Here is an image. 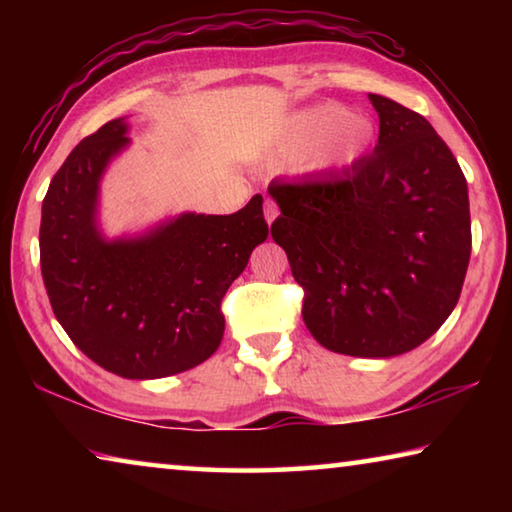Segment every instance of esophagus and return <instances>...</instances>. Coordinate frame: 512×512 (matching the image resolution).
<instances>
[{
	"label": "esophagus",
	"mask_w": 512,
	"mask_h": 512,
	"mask_svg": "<svg viewBox=\"0 0 512 512\" xmlns=\"http://www.w3.org/2000/svg\"><path fill=\"white\" fill-rule=\"evenodd\" d=\"M277 214H280V210H277V203L273 201V198H266V201H264V216H266V223L271 225V223L277 219Z\"/></svg>",
	"instance_id": "1"
}]
</instances>
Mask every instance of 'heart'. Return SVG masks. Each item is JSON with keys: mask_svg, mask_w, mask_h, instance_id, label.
Instances as JSON below:
<instances>
[{"mask_svg": "<svg viewBox=\"0 0 512 512\" xmlns=\"http://www.w3.org/2000/svg\"><path fill=\"white\" fill-rule=\"evenodd\" d=\"M372 140V124L348 115L339 103H323L289 117L275 144V155L293 160L309 153V167L316 171L343 169L357 162Z\"/></svg>", "mask_w": 512, "mask_h": 512, "instance_id": "heart-1", "label": "heart"}]
</instances>
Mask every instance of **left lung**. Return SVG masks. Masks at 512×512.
Returning <instances> with one entry per match:
<instances>
[{"label": "left lung", "instance_id": "8db88e82", "mask_svg": "<svg viewBox=\"0 0 512 512\" xmlns=\"http://www.w3.org/2000/svg\"><path fill=\"white\" fill-rule=\"evenodd\" d=\"M375 151L350 169L273 180L271 225L305 289L302 318L323 348L363 359L404 354L452 314L470 264L461 167L418 112L368 94Z\"/></svg>", "mask_w": 512, "mask_h": 512}]
</instances>
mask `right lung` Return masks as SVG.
Segmentation results:
<instances>
[{"label": "right lung", "mask_w": 512, "mask_h": 512, "mask_svg": "<svg viewBox=\"0 0 512 512\" xmlns=\"http://www.w3.org/2000/svg\"><path fill=\"white\" fill-rule=\"evenodd\" d=\"M112 119L67 155L42 201L40 268L51 309L85 357L126 379L178 375L221 345V300L268 237L264 198L235 214L185 212L106 239L99 187L131 144Z\"/></svg>", "instance_id": "add662e5"}]
</instances>
